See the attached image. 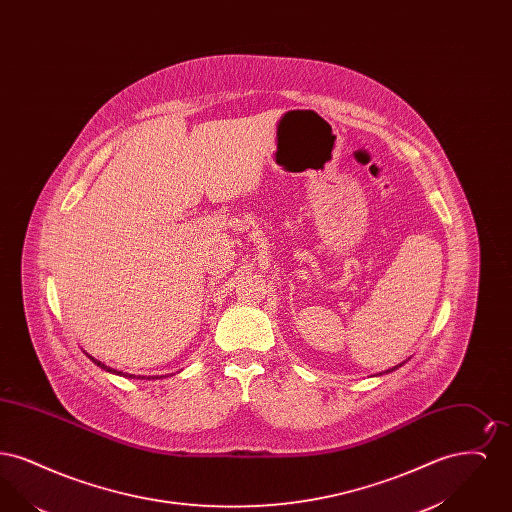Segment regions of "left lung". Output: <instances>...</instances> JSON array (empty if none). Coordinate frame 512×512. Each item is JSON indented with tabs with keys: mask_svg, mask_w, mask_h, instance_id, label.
Here are the masks:
<instances>
[{
	"mask_svg": "<svg viewBox=\"0 0 512 512\" xmlns=\"http://www.w3.org/2000/svg\"><path fill=\"white\" fill-rule=\"evenodd\" d=\"M391 370H395V368H391ZM391 370H386V372H391Z\"/></svg>",
	"mask_w": 512,
	"mask_h": 512,
	"instance_id": "1",
	"label": "left lung"
}]
</instances>
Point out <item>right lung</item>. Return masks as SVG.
Here are the masks:
<instances>
[{
  "label": "right lung",
  "instance_id": "obj_1",
  "mask_svg": "<svg viewBox=\"0 0 512 512\" xmlns=\"http://www.w3.org/2000/svg\"><path fill=\"white\" fill-rule=\"evenodd\" d=\"M88 357H90V355H88ZM90 359H92V361H94V363H96V365H98L99 368H103V370H107V372L119 374V376H124V378H136L134 374H126V372L122 374V372H119V370H115V368H109V366H105L103 365V363H99L98 359H94V357H90ZM138 378H144V376H138ZM149 378H153V376H147V380H149ZM157 378H161V376H157Z\"/></svg>",
  "mask_w": 512,
  "mask_h": 512
}]
</instances>
